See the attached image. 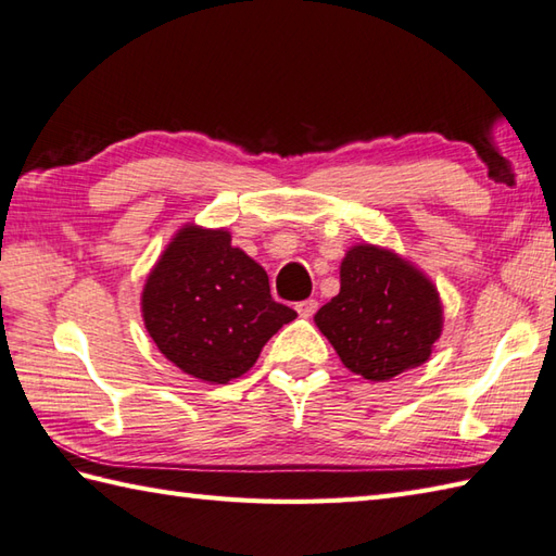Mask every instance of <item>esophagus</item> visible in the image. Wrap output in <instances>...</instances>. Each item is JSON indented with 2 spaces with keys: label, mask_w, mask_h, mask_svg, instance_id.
Listing matches in <instances>:
<instances>
[{
  "label": "esophagus",
  "mask_w": 556,
  "mask_h": 556,
  "mask_svg": "<svg viewBox=\"0 0 556 556\" xmlns=\"http://www.w3.org/2000/svg\"><path fill=\"white\" fill-rule=\"evenodd\" d=\"M296 311H299L301 317H313L315 311H317V301H315V299L301 301V303H296Z\"/></svg>",
  "instance_id": "34e87169"
}]
</instances>
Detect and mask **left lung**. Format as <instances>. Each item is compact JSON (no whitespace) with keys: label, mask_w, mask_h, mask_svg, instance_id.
<instances>
[{"label":"left lung","mask_w":556,"mask_h":556,"mask_svg":"<svg viewBox=\"0 0 556 556\" xmlns=\"http://www.w3.org/2000/svg\"><path fill=\"white\" fill-rule=\"evenodd\" d=\"M341 289L315 325L341 363L384 382L430 358L442 334V301L432 281L387 248L353 245L341 260Z\"/></svg>","instance_id":"1"}]
</instances>
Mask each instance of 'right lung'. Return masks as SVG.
I'll return each instance as SVG.
<instances>
[{
  "mask_svg": "<svg viewBox=\"0 0 556 556\" xmlns=\"http://www.w3.org/2000/svg\"><path fill=\"white\" fill-rule=\"evenodd\" d=\"M148 334L176 368L227 384L255 365L260 351L296 311L269 293L267 271L231 233L186 224L164 248L140 296Z\"/></svg>",
  "mask_w": 556,
  "mask_h": 556,
  "instance_id": "obj_1",
  "label": "right lung"
}]
</instances>
